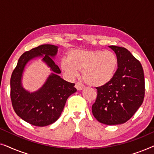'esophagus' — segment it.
<instances>
[{"instance_id":"1","label":"esophagus","mask_w":154,"mask_h":154,"mask_svg":"<svg viewBox=\"0 0 154 154\" xmlns=\"http://www.w3.org/2000/svg\"><path fill=\"white\" fill-rule=\"evenodd\" d=\"M75 88H76L78 90H81L84 89L85 86H84L82 83H80V82H77V83H75Z\"/></svg>"}]
</instances>
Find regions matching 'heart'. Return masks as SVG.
I'll return each mask as SVG.
<instances>
[{"label": "heart", "mask_w": 154, "mask_h": 154, "mask_svg": "<svg viewBox=\"0 0 154 154\" xmlns=\"http://www.w3.org/2000/svg\"><path fill=\"white\" fill-rule=\"evenodd\" d=\"M118 58L111 51L102 50H73L63 58L61 68L73 78L82 70L84 81L90 85L102 86L112 79L118 67Z\"/></svg>", "instance_id": "obj_1"}]
</instances>
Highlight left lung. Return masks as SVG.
Instances as JSON below:
<instances>
[{
	"label": "left lung",
	"instance_id": "8db88e82",
	"mask_svg": "<svg viewBox=\"0 0 154 154\" xmlns=\"http://www.w3.org/2000/svg\"><path fill=\"white\" fill-rule=\"evenodd\" d=\"M118 58V69L112 79L96 88L97 94L92 106L94 118L106 125L127 122L144 98V75L142 64L125 48L111 45Z\"/></svg>",
	"mask_w": 154,
	"mask_h": 154
}]
</instances>
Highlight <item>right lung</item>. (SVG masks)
Instances as JSON below:
<instances>
[{
  "label": "right lung",
  "mask_w": 154,
  "mask_h": 154,
  "mask_svg": "<svg viewBox=\"0 0 154 154\" xmlns=\"http://www.w3.org/2000/svg\"><path fill=\"white\" fill-rule=\"evenodd\" d=\"M57 52L53 45H41L23 53L10 79V98L17 115L31 125L44 127L53 123L60 116L67 99L76 92L75 84L58 75L61 71L52 57ZM45 54L43 60L54 72L41 89L30 94L22 88L21 75L26 64L33 58Z\"/></svg>",
  "instance_id": "obj_1"
}]
</instances>
